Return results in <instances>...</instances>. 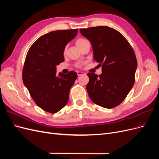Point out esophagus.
I'll list each match as a JSON object with an SVG mask.
<instances>
[{"mask_svg": "<svg viewBox=\"0 0 159 159\" xmlns=\"http://www.w3.org/2000/svg\"><path fill=\"white\" fill-rule=\"evenodd\" d=\"M77 74H78V75L80 76V75H84L85 73L84 71H77Z\"/></svg>", "mask_w": 159, "mask_h": 159, "instance_id": "1", "label": "esophagus"}]
</instances>
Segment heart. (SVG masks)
<instances>
[{
  "instance_id": "1",
  "label": "heart",
  "mask_w": 159,
  "mask_h": 159,
  "mask_svg": "<svg viewBox=\"0 0 159 159\" xmlns=\"http://www.w3.org/2000/svg\"><path fill=\"white\" fill-rule=\"evenodd\" d=\"M87 40H85V39H84V38H79V39H78L76 40V42H75V44H76V45H77V46H78V48H80L81 45H82L85 42H86Z\"/></svg>"
}]
</instances>
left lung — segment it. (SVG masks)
<instances>
[{
	"label": "left lung",
	"mask_w": 159,
	"mask_h": 159,
	"mask_svg": "<svg viewBox=\"0 0 159 159\" xmlns=\"http://www.w3.org/2000/svg\"><path fill=\"white\" fill-rule=\"evenodd\" d=\"M91 42L93 59L102 64L99 76L88 73L86 86L90 99L101 107L111 109L127 97L134 83L137 68L135 54L121 33L108 26L80 30Z\"/></svg>",
	"instance_id": "left-lung-1"
}]
</instances>
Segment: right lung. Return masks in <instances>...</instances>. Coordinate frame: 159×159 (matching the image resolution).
Listing matches in <instances>:
<instances>
[{"instance_id":"obj_1","label":"right lung","mask_w":159,"mask_h":159,"mask_svg":"<svg viewBox=\"0 0 159 159\" xmlns=\"http://www.w3.org/2000/svg\"><path fill=\"white\" fill-rule=\"evenodd\" d=\"M78 29L56 30L40 37L30 48L22 71L23 83L38 107L51 113L67 104L69 93L78 74H56V66L64 61L66 46Z\"/></svg>"}]
</instances>
